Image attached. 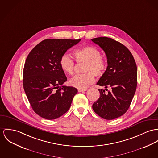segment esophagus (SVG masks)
I'll list each match as a JSON object with an SVG mask.
<instances>
[{
  "mask_svg": "<svg viewBox=\"0 0 158 158\" xmlns=\"http://www.w3.org/2000/svg\"><path fill=\"white\" fill-rule=\"evenodd\" d=\"M87 89H78V92L81 93V92H84L86 91Z\"/></svg>",
  "mask_w": 158,
  "mask_h": 158,
  "instance_id": "obj_1",
  "label": "esophagus"
}]
</instances>
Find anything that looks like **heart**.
Returning <instances> with one entry per match:
<instances>
[{"label":"heart","instance_id":"heart-1","mask_svg":"<svg viewBox=\"0 0 158 158\" xmlns=\"http://www.w3.org/2000/svg\"><path fill=\"white\" fill-rule=\"evenodd\" d=\"M76 61L79 64H86L84 72L86 74L77 75L72 78L70 84L74 87L85 89L94 83V74L101 76L105 72L107 62L102 57L101 52L94 46H84L77 49L74 52ZM62 70L69 75H73L75 70V62L73 58L67 54L61 56L60 61Z\"/></svg>","mask_w":158,"mask_h":158}]
</instances>
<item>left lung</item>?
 Wrapping results in <instances>:
<instances>
[{
  "label": "left lung",
  "instance_id": "left-lung-1",
  "mask_svg": "<svg viewBox=\"0 0 158 158\" xmlns=\"http://www.w3.org/2000/svg\"><path fill=\"white\" fill-rule=\"evenodd\" d=\"M91 41L103 50L108 62L105 72L97 83L105 89H98L100 97L93 109L102 118L113 120L125 114L132 102L137 86L136 62L129 49L118 41L105 36ZM108 86L110 91L106 89Z\"/></svg>",
  "mask_w": 158,
  "mask_h": 158
}]
</instances>
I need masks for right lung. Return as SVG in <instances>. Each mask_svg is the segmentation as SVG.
<instances>
[{
    "label": "right lung",
    "instance_id": "right-lung-1",
    "mask_svg": "<svg viewBox=\"0 0 158 158\" xmlns=\"http://www.w3.org/2000/svg\"><path fill=\"white\" fill-rule=\"evenodd\" d=\"M81 40L46 39L32 49L24 63L23 84L34 112L54 120L70 108L77 89L63 85L67 80L60 64L61 56Z\"/></svg>",
    "mask_w": 158,
    "mask_h": 158
}]
</instances>
